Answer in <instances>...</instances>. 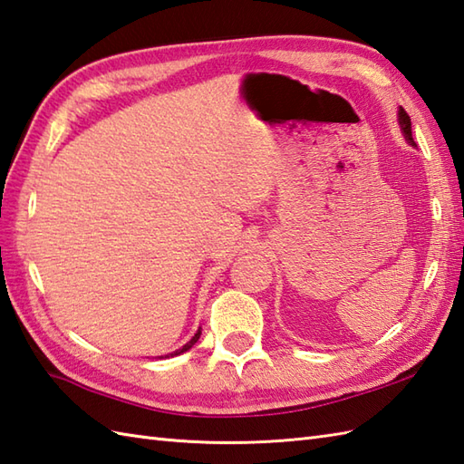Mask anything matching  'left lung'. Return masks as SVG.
Listing matches in <instances>:
<instances>
[{
  "instance_id": "obj_1",
  "label": "left lung",
  "mask_w": 464,
  "mask_h": 464,
  "mask_svg": "<svg viewBox=\"0 0 464 464\" xmlns=\"http://www.w3.org/2000/svg\"><path fill=\"white\" fill-rule=\"evenodd\" d=\"M400 124H401V130H403V136L407 138V142L415 146L413 134H411V118H409L405 109H400Z\"/></svg>"
}]
</instances>
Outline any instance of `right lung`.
Masks as SVG:
<instances>
[{
  "label": "right lung",
  "mask_w": 464,
  "mask_h": 464,
  "mask_svg": "<svg viewBox=\"0 0 464 464\" xmlns=\"http://www.w3.org/2000/svg\"><path fill=\"white\" fill-rule=\"evenodd\" d=\"M199 334H201V330H198V334H196V336H193L188 343H186V346H183L181 350H178V352H174V353H171V355H178V353H183V352H188L191 346H193V343H196L198 340H199Z\"/></svg>",
  "instance_id": "right-lung-1"
}]
</instances>
